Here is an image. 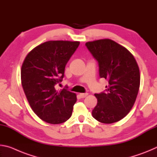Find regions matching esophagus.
<instances>
[{
    "label": "esophagus",
    "mask_w": 157,
    "mask_h": 157,
    "mask_svg": "<svg viewBox=\"0 0 157 157\" xmlns=\"http://www.w3.org/2000/svg\"><path fill=\"white\" fill-rule=\"evenodd\" d=\"M87 95H88L87 93H83V94H79V96H80L82 98H84L85 97H86Z\"/></svg>",
    "instance_id": "esophagus-1"
}]
</instances>
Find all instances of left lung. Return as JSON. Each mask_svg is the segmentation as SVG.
<instances>
[{
  "label": "left lung",
  "instance_id": "obj_1",
  "mask_svg": "<svg viewBox=\"0 0 157 157\" xmlns=\"http://www.w3.org/2000/svg\"><path fill=\"white\" fill-rule=\"evenodd\" d=\"M85 46L98 62L100 78L109 82L105 91L95 94L98 103L92 116L100 123H116L128 114L136 101L139 66L128 50L111 39L89 41Z\"/></svg>",
  "mask_w": 157,
  "mask_h": 157
}]
</instances>
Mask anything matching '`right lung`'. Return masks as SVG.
<instances>
[{"label": "right lung", "instance_id": "right-lung-1", "mask_svg": "<svg viewBox=\"0 0 157 157\" xmlns=\"http://www.w3.org/2000/svg\"><path fill=\"white\" fill-rule=\"evenodd\" d=\"M79 45V41H46L31 50L23 62V91L32 109L46 123H64L72 115L75 94L67 89L57 91L55 86L62 81L66 63Z\"/></svg>", "mask_w": 157, "mask_h": 157}]
</instances>
